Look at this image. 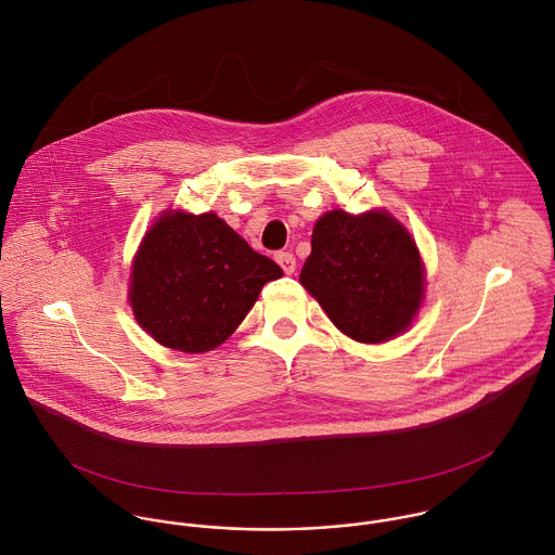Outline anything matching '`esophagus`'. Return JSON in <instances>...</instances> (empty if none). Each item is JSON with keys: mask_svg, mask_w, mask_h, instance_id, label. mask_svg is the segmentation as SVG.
Listing matches in <instances>:
<instances>
[{"mask_svg": "<svg viewBox=\"0 0 555 555\" xmlns=\"http://www.w3.org/2000/svg\"><path fill=\"white\" fill-rule=\"evenodd\" d=\"M275 262L282 267V271L284 273H295V269H297V260H295V256L291 254V251H278L275 254Z\"/></svg>", "mask_w": 555, "mask_h": 555, "instance_id": "1", "label": "esophagus"}]
</instances>
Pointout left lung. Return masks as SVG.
<instances>
[{
  "instance_id": "1",
  "label": "left lung",
  "mask_w": 555,
  "mask_h": 555,
  "mask_svg": "<svg viewBox=\"0 0 555 555\" xmlns=\"http://www.w3.org/2000/svg\"><path fill=\"white\" fill-rule=\"evenodd\" d=\"M299 280L341 333L365 344L405 331L423 299L418 249L380 211L324 214Z\"/></svg>"
}]
</instances>
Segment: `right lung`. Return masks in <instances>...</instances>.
I'll list each match as a JSON object with an SVG mask.
<instances>
[{
	"mask_svg": "<svg viewBox=\"0 0 555 555\" xmlns=\"http://www.w3.org/2000/svg\"><path fill=\"white\" fill-rule=\"evenodd\" d=\"M282 269L216 214H166L132 264L130 304L162 346L207 352L227 341Z\"/></svg>",
	"mask_w": 555,
	"mask_h": 555,
	"instance_id": "right-lung-1",
	"label": "right lung"
}]
</instances>
